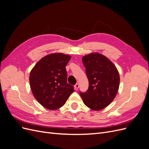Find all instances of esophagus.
I'll use <instances>...</instances> for the list:
<instances>
[{
    "label": "esophagus",
    "mask_w": 149,
    "mask_h": 149,
    "mask_svg": "<svg viewBox=\"0 0 149 149\" xmlns=\"http://www.w3.org/2000/svg\"><path fill=\"white\" fill-rule=\"evenodd\" d=\"M74 89L75 90H78V88H79V84L78 83H76L75 85H74Z\"/></svg>",
    "instance_id": "esophagus-1"
}]
</instances>
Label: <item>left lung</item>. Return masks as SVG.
<instances>
[{
	"label": "left lung",
	"instance_id": "1",
	"mask_svg": "<svg viewBox=\"0 0 149 149\" xmlns=\"http://www.w3.org/2000/svg\"><path fill=\"white\" fill-rule=\"evenodd\" d=\"M89 88L79 94L84 104L100 111L109 105L118 93L120 76L118 69L109 59L99 53H91L82 58Z\"/></svg>",
	"mask_w": 149,
	"mask_h": 149
}]
</instances>
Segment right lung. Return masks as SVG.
Listing matches in <instances>:
<instances>
[{
	"label": "right lung",
	"instance_id": "1",
	"mask_svg": "<svg viewBox=\"0 0 149 149\" xmlns=\"http://www.w3.org/2000/svg\"><path fill=\"white\" fill-rule=\"evenodd\" d=\"M71 56L51 53L40 60L31 70L29 81L34 97L45 108H60L73 93L74 88L67 83L66 66Z\"/></svg>",
	"mask_w": 149,
	"mask_h": 149
}]
</instances>
